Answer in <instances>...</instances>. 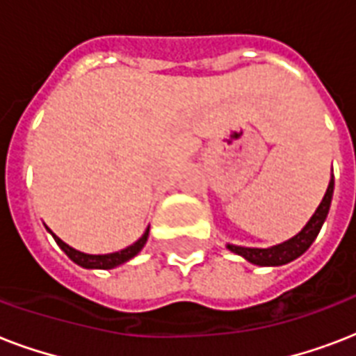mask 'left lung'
I'll list each match as a JSON object with an SVG mask.
<instances>
[{
  "label": "left lung",
  "mask_w": 356,
  "mask_h": 356,
  "mask_svg": "<svg viewBox=\"0 0 356 356\" xmlns=\"http://www.w3.org/2000/svg\"><path fill=\"white\" fill-rule=\"evenodd\" d=\"M332 192H334V175L331 173V181H329V186H327V192L323 195V200H321L320 207L316 209V212L310 216L307 225L296 236L288 238L281 243H275V245H270V248H245V245L227 243V249L233 251L234 254L243 257L248 262L254 266H282L299 259L312 245V242L320 233L321 225L327 220V214H329V209H331Z\"/></svg>",
  "instance_id": "left-lung-1"
}]
</instances>
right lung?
Instances as JSON below:
<instances>
[{
	"label": "right lung",
	"mask_w": 356,
	"mask_h": 356,
	"mask_svg": "<svg viewBox=\"0 0 356 356\" xmlns=\"http://www.w3.org/2000/svg\"><path fill=\"white\" fill-rule=\"evenodd\" d=\"M47 231H49V229H47ZM49 234L55 238V242H57L58 248L63 249L64 253L68 254L70 259L74 260L77 266H81V268H86V270H113V268H118V266L125 264V262H129L131 259H134V257L142 251V248H144L145 242H147V236H149V225H147L144 234H142L134 243L127 245L125 249H120V251L105 254L83 253V251H77V249H74L66 242H63V240H60L57 234H53L51 231H49Z\"/></svg>",
	"instance_id": "right-lung-1"
}]
</instances>
